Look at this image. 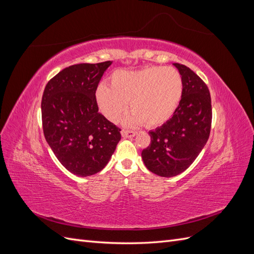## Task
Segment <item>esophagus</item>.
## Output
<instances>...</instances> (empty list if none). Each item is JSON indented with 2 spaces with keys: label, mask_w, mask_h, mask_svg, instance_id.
Listing matches in <instances>:
<instances>
[{
  "label": "esophagus",
  "mask_w": 254,
  "mask_h": 254,
  "mask_svg": "<svg viewBox=\"0 0 254 254\" xmlns=\"http://www.w3.org/2000/svg\"><path fill=\"white\" fill-rule=\"evenodd\" d=\"M136 131H130V130H122V136L123 137H133L136 135Z\"/></svg>",
  "instance_id": "1"
}]
</instances>
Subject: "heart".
<instances>
[{"instance_id": "1", "label": "heart", "mask_w": 254, "mask_h": 254, "mask_svg": "<svg viewBox=\"0 0 254 254\" xmlns=\"http://www.w3.org/2000/svg\"><path fill=\"white\" fill-rule=\"evenodd\" d=\"M183 94V81L174 67L147 66L137 71H115L110 88L101 83L95 90V101L104 117L118 123L128 109L132 113L126 124L144 123L159 127L170 121L178 110Z\"/></svg>"}]
</instances>
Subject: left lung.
<instances>
[{
  "mask_svg": "<svg viewBox=\"0 0 254 254\" xmlns=\"http://www.w3.org/2000/svg\"><path fill=\"white\" fill-rule=\"evenodd\" d=\"M183 81L178 110L164 125L149 131L150 145L142 151L145 166L161 177H175L194 162L209 139L211 95L206 84L190 67L174 64Z\"/></svg>",
  "mask_w": 254,
  "mask_h": 254,
  "instance_id": "left-lung-1",
  "label": "left lung"
}]
</instances>
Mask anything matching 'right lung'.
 I'll return each mask as SVG.
<instances>
[{
    "mask_svg": "<svg viewBox=\"0 0 254 254\" xmlns=\"http://www.w3.org/2000/svg\"><path fill=\"white\" fill-rule=\"evenodd\" d=\"M112 64H79L64 68L45 86L43 133L68 172L87 177L101 172L121 140V129L98 112L95 90Z\"/></svg>",
    "mask_w": 254,
    "mask_h": 254,
    "instance_id": "obj_1",
    "label": "right lung"
}]
</instances>
